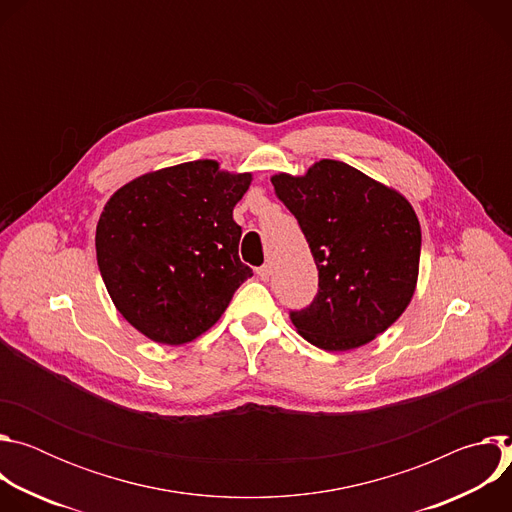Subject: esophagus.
<instances>
[{"label":"esophagus","instance_id":"esophagus-1","mask_svg":"<svg viewBox=\"0 0 512 512\" xmlns=\"http://www.w3.org/2000/svg\"><path fill=\"white\" fill-rule=\"evenodd\" d=\"M257 275H259L261 281H269V277H271V267H269V265H261V267L257 269Z\"/></svg>","mask_w":512,"mask_h":512}]
</instances>
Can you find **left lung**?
Segmentation results:
<instances>
[{
	"instance_id": "obj_1",
	"label": "left lung",
	"mask_w": 512,
	"mask_h": 512,
	"mask_svg": "<svg viewBox=\"0 0 512 512\" xmlns=\"http://www.w3.org/2000/svg\"><path fill=\"white\" fill-rule=\"evenodd\" d=\"M271 184L298 218L318 267V294L289 312L291 322L328 352L369 344L415 294L421 227L413 206L336 160H320L304 176L275 174Z\"/></svg>"
}]
</instances>
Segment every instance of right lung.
<instances>
[{"instance_id":"add662e5","label":"right lung","mask_w":512,"mask_h":512,"mask_svg":"<svg viewBox=\"0 0 512 512\" xmlns=\"http://www.w3.org/2000/svg\"><path fill=\"white\" fill-rule=\"evenodd\" d=\"M253 176L196 160L121 186L97 225V263L119 314L160 344H186L223 316L253 275L233 208Z\"/></svg>"}]
</instances>
